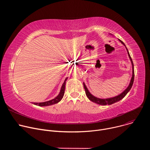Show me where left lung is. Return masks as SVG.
<instances>
[{
  "mask_svg": "<svg viewBox=\"0 0 150 150\" xmlns=\"http://www.w3.org/2000/svg\"><path fill=\"white\" fill-rule=\"evenodd\" d=\"M119 40L120 41L122 45H123L126 49V50L127 52V54H128V56H129V59L131 61V63H132V76L131 78V81H130V83H129V86H128L127 87V88L123 91L120 94L117 96H115L114 97H112V98H97L95 96H94L93 95H92L90 91H88V90L87 89L86 85H85V83L83 82V87H84V89H85V94H86V96H87V97L89 98L90 100H91V101L96 103V104H100V105H110V104H112L115 103H116L119 101H120V100H122L123 98L125 97V96L127 94V93L129 92L130 91V90L132 88V86L133 85V83H134V63H133V62H132V60L131 59V57L129 54V52H128V50L126 48L125 45L124 44V42L121 41L119 39Z\"/></svg>",
  "mask_w": 150,
  "mask_h": 150,
  "instance_id": "1",
  "label": "left lung"
}]
</instances>
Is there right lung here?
I'll return each mask as SVG.
<instances>
[{"mask_svg":"<svg viewBox=\"0 0 150 150\" xmlns=\"http://www.w3.org/2000/svg\"><path fill=\"white\" fill-rule=\"evenodd\" d=\"M68 78H67L65 81H64V82L62 85V86L61 87L60 91L59 94H58V96L57 97H56L54 98L47 101H45V102H42V103H34V104L37 105H39V106H47V105H53L54 104H56L57 103H59L63 98V96H64V93H65V84H66V81L67 80Z\"/></svg>","mask_w":150,"mask_h":150,"instance_id":"obj_1","label":"right lung"}]
</instances>
